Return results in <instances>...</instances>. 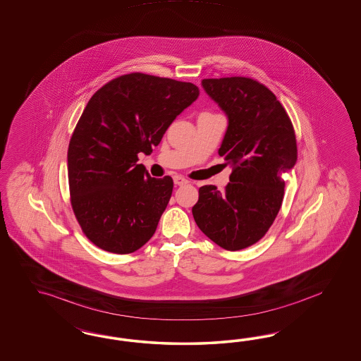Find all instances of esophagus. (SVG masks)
<instances>
[{
	"instance_id": "obj_1",
	"label": "esophagus",
	"mask_w": 361,
	"mask_h": 361,
	"mask_svg": "<svg viewBox=\"0 0 361 361\" xmlns=\"http://www.w3.org/2000/svg\"><path fill=\"white\" fill-rule=\"evenodd\" d=\"M173 181H175L176 185L178 186H183L186 185L188 183H189V180L188 178H185V177H183V176H175L173 177Z\"/></svg>"
}]
</instances>
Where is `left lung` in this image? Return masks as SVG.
Wrapping results in <instances>:
<instances>
[{
  "label": "left lung",
  "mask_w": 361,
  "mask_h": 361,
  "mask_svg": "<svg viewBox=\"0 0 361 361\" xmlns=\"http://www.w3.org/2000/svg\"><path fill=\"white\" fill-rule=\"evenodd\" d=\"M201 83L228 116L219 154L233 171L222 192L214 185L198 189L192 213L208 238L237 252L261 240L282 207V175L298 159L295 131L281 102L252 78L202 79Z\"/></svg>",
  "instance_id": "left-lung-1"
}]
</instances>
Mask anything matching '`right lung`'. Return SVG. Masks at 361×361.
Listing matches in <instances>:
<instances>
[{"label": "right lung", "instance_id": "obj_1", "mask_svg": "<svg viewBox=\"0 0 361 361\" xmlns=\"http://www.w3.org/2000/svg\"><path fill=\"white\" fill-rule=\"evenodd\" d=\"M200 95L193 83L132 73L91 97L68 144L71 207L82 231L106 252L130 254L151 240L173 190L137 164Z\"/></svg>", "mask_w": 361, "mask_h": 361}]
</instances>
